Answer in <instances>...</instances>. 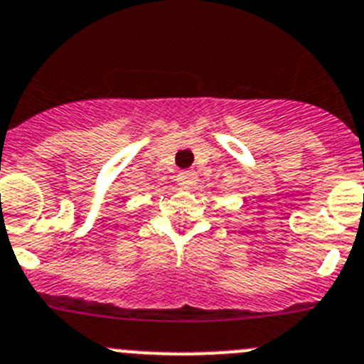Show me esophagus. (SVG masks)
<instances>
[{"label":"esophagus","instance_id":"obj_1","mask_svg":"<svg viewBox=\"0 0 364 364\" xmlns=\"http://www.w3.org/2000/svg\"><path fill=\"white\" fill-rule=\"evenodd\" d=\"M178 186L182 189H189L196 184V173L195 171H180L178 173Z\"/></svg>","mask_w":364,"mask_h":364}]
</instances>
